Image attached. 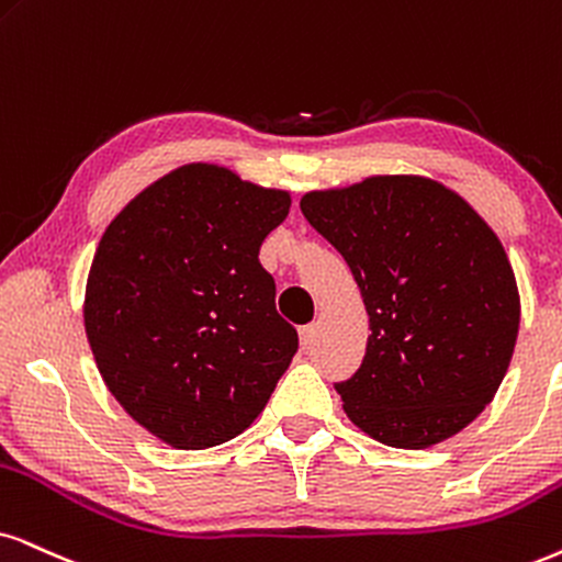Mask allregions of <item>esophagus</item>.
Here are the masks:
<instances>
[{"label": "esophagus", "instance_id": "esophagus-1", "mask_svg": "<svg viewBox=\"0 0 562 562\" xmlns=\"http://www.w3.org/2000/svg\"><path fill=\"white\" fill-rule=\"evenodd\" d=\"M301 347L303 350H308L311 345H314V339H316V324H305V326H301Z\"/></svg>", "mask_w": 562, "mask_h": 562}]
</instances>
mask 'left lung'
<instances>
[{
    "label": "left lung",
    "mask_w": 562,
    "mask_h": 562,
    "mask_svg": "<svg viewBox=\"0 0 562 562\" xmlns=\"http://www.w3.org/2000/svg\"><path fill=\"white\" fill-rule=\"evenodd\" d=\"M301 210L342 254L368 311L366 358L342 409L394 449H428L493 402L521 301L501 238L464 196L425 176L308 191Z\"/></svg>",
    "instance_id": "8db88e82"
}]
</instances>
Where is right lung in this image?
<instances>
[{
    "mask_svg": "<svg viewBox=\"0 0 562 562\" xmlns=\"http://www.w3.org/2000/svg\"><path fill=\"white\" fill-rule=\"evenodd\" d=\"M290 191L189 162L111 220L85 285V334L109 392L162 443L199 451L267 407L297 352L259 248Z\"/></svg>",
    "mask_w": 562,
    "mask_h": 562,
    "instance_id": "add662e5",
    "label": "right lung"
}]
</instances>
